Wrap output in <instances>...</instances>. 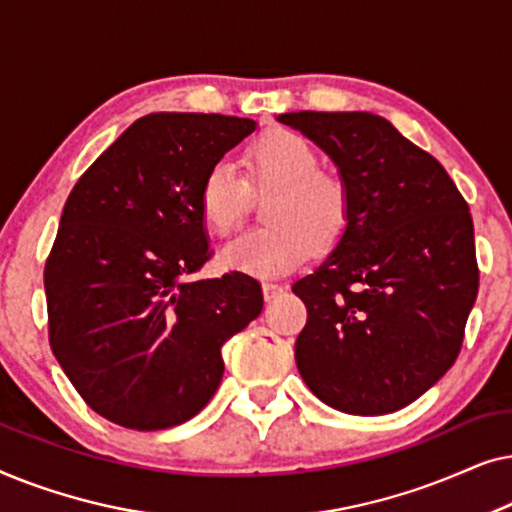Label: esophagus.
<instances>
[{
    "instance_id": "esophagus-1",
    "label": "esophagus",
    "mask_w": 512,
    "mask_h": 512,
    "mask_svg": "<svg viewBox=\"0 0 512 512\" xmlns=\"http://www.w3.org/2000/svg\"><path fill=\"white\" fill-rule=\"evenodd\" d=\"M279 293H284L282 284H275V282H265L263 284V298L268 300V303H270V300H275Z\"/></svg>"
}]
</instances>
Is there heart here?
Returning <instances> with one entry per match:
<instances>
[{
  "label": "heart",
  "mask_w": 512,
  "mask_h": 512,
  "mask_svg": "<svg viewBox=\"0 0 512 512\" xmlns=\"http://www.w3.org/2000/svg\"><path fill=\"white\" fill-rule=\"evenodd\" d=\"M319 153L303 135L275 130L249 153V177L275 188L265 202V226L235 237L221 249V265L251 277H279L298 268L314 249L333 247L347 230L352 195L340 174L321 170ZM249 205V186L233 165L216 163L200 184L202 221L216 235L240 226Z\"/></svg>",
  "instance_id": "b5f03b06"
}]
</instances>
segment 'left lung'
Wrapping results in <instances>:
<instances>
[{"mask_svg":"<svg viewBox=\"0 0 512 512\" xmlns=\"http://www.w3.org/2000/svg\"><path fill=\"white\" fill-rule=\"evenodd\" d=\"M352 195L342 237L293 284L307 307L296 366L312 394L349 415L417 401L452 363L478 296L473 219L436 158L368 111H293Z\"/></svg>","mask_w":512,"mask_h":512,"instance_id":"8db88e82","label":"left lung"}]
</instances>
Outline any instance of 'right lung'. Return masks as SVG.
I'll use <instances>...</instances> for the list:
<instances>
[{"mask_svg":"<svg viewBox=\"0 0 512 512\" xmlns=\"http://www.w3.org/2000/svg\"><path fill=\"white\" fill-rule=\"evenodd\" d=\"M254 130L251 118L149 114L69 193L44 270L48 340L109 422L158 431L198 415L221 384V347L263 310L242 272L188 279L212 256L202 179Z\"/></svg>","mask_w":512,"mask_h":512,"instance_id":"obj_1","label":"right lung"}]
</instances>
